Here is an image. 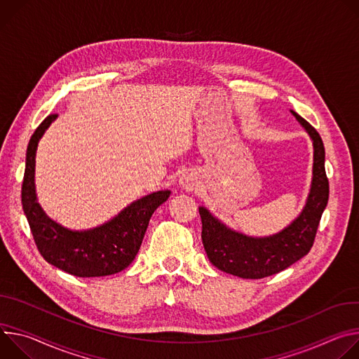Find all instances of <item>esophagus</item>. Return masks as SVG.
<instances>
[{"label": "esophagus", "instance_id": "34e87169", "mask_svg": "<svg viewBox=\"0 0 359 359\" xmlns=\"http://www.w3.org/2000/svg\"><path fill=\"white\" fill-rule=\"evenodd\" d=\"M180 184H181V187H184V188H187V189H192V187L195 185L194 180H192L189 175H182V177L180 178Z\"/></svg>", "mask_w": 359, "mask_h": 359}]
</instances>
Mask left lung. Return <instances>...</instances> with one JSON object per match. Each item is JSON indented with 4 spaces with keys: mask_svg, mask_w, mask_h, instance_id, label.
Segmentation results:
<instances>
[{
    "mask_svg": "<svg viewBox=\"0 0 359 359\" xmlns=\"http://www.w3.org/2000/svg\"><path fill=\"white\" fill-rule=\"evenodd\" d=\"M291 112L305 128L313 145L312 182L302 212L283 231L258 238L228 228L205 207H200L205 252L211 264L226 273L247 280H261L284 271L312 248L330 196L325 148L316 130L295 111Z\"/></svg>",
    "mask_w": 359,
    "mask_h": 359,
    "instance_id": "8db88e82",
    "label": "left lung"
}]
</instances>
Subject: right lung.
Instances as JSON below:
<instances>
[{"instance_id": "obj_1", "label": "right lung", "mask_w": 359, "mask_h": 359, "mask_svg": "<svg viewBox=\"0 0 359 359\" xmlns=\"http://www.w3.org/2000/svg\"><path fill=\"white\" fill-rule=\"evenodd\" d=\"M55 118V114L48 115L38 126L27 147L21 201L35 245L47 262L71 275L91 278L116 273L134 261L151 215L168 200L171 191L145 195L93 229L72 231L57 224L38 204L34 182L38 142Z\"/></svg>"}]
</instances>
